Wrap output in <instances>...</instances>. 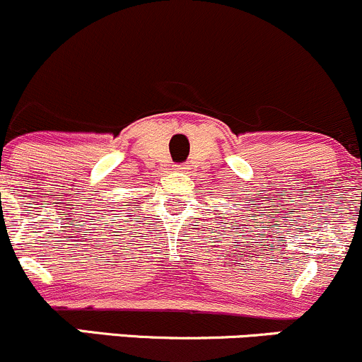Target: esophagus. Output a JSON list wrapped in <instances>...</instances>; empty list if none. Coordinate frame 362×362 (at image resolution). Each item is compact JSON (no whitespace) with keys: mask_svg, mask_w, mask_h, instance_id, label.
I'll use <instances>...</instances> for the list:
<instances>
[{"mask_svg":"<svg viewBox=\"0 0 362 362\" xmlns=\"http://www.w3.org/2000/svg\"><path fill=\"white\" fill-rule=\"evenodd\" d=\"M175 170L184 171V170H187V165H184V163H182V165H175Z\"/></svg>","mask_w":362,"mask_h":362,"instance_id":"34e87169","label":"esophagus"}]
</instances>
